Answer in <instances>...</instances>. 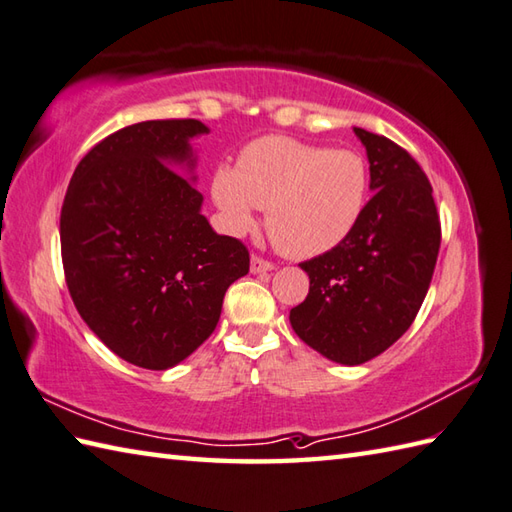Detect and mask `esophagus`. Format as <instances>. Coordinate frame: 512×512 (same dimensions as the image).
I'll return each mask as SVG.
<instances>
[{
  "instance_id": "obj_1",
  "label": "esophagus",
  "mask_w": 512,
  "mask_h": 512,
  "mask_svg": "<svg viewBox=\"0 0 512 512\" xmlns=\"http://www.w3.org/2000/svg\"><path fill=\"white\" fill-rule=\"evenodd\" d=\"M273 268H275V264L268 262V259H264V257H259V255L250 257V273H255V275L270 273Z\"/></svg>"
}]
</instances>
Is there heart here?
<instances>
[{"label":"heart","instance_id":"heart-1","mask_svg":"<svg viewBox=\"0 0 512 512\" xmlns=\"http://www.w3.org/2000/svg\"><path fill=\"white\" fill-rule=\"evenodd\" d=\"M213 202L231 233H248L266 206V228L290 257H317L339 246L361 222L369 198L367 160L288 136L248 143L237 165L217 167Z\"/></svg>","mask_w":512,"mask_h":512}]
</instances>
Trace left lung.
I'll use <instances>...</instances> for the list:
<instances>
[{
    "mask_svg": "<svg viewBox=\"0 0 512 512\" xmlns=\"http://www.w3.org/2000/svg\"><path fill=\"white\" fill-rule=\"evenodd\" d=\"M376 193L350 237L301 268L310 292L290 310L303 343L341 365H361L394 345L416 319L442 239L429 178L394 140L354 127Z\"/></svg>",
    "mask_w": 512,
    "mask_h": 512,
    "instance_id": "obj_1",
    "label": "left lung"
}]
</instances>
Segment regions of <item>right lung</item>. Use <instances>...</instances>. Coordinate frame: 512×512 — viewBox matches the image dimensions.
<instances>
[{"label":"right lung","mask_w":512,"mask_h":512,"mask_svg":"<svg viewBox=\"0 0 512 512\" xmlns=\"http://www.w3.org/2000/svg\"><path fill=\"white\" fill-rule=\"evenodd\" d=\"M195 118L145 121L96 143L61 206V262L88 328L145 369H169L209 339L248 248L217 235L202 193L171 164L193 167Z\"/></svg>","instance_id":"1"}]
</instances>
